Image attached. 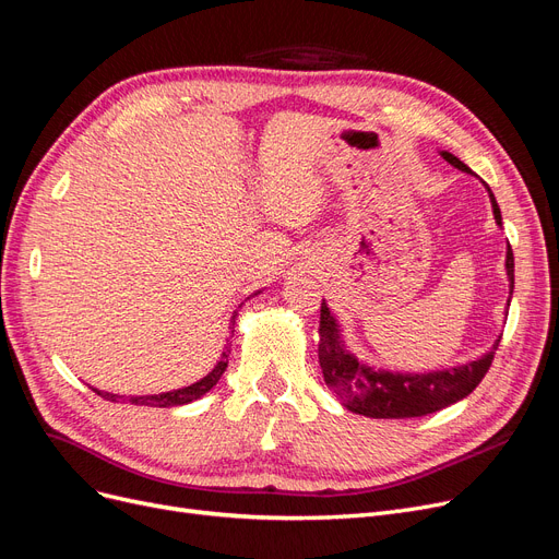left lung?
Returning a JSON list of instances; mask_svg holds the SVG:
<instances>
[{"mask_svg": "<svg viewBox=\"0 0 559 559\" xmlns=\"http://www.w3.org/2000/svg\"><path fill=\"white\" fill-rule=\"evenodd\" d=\"M441 155L445 162L459 168V171L473 174L471 168L452 153L443 151ZM489 197H491L496 224L502 226L500 207L496 203L491 189H489ZM504 266L509 276V295H512L514 293L512 247L507 249ZM498 343L500 337L496 340L491 352L459 368H445V370H436L427 374L372 370L370 366L358 362V358L345 349L337 322L324 301L320 310V366H322L324 381L335 393V397L349 411L368 418H420L468 397L479 385L484 374L489 372Z\"/></svg>", "mask_w": 559, "mask_h": 559, "instance_id": "1", "label": "left lung"}]
</instances>
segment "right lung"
<instances>
[{"mask_svg":"<svg viewBox=\"0 0 559 559\" xmlns=\"http://www.w3.org/2000/svg\"><path fill=\"white\" fill-rule=\"evenodd\" d=\"M235 318H237V312L230 318V329H233V324H235ZM228 354H230V349L226 347V352L222 354V360L216 362L214 370H212L207 377H203L201 381L191 383V385H187V388H180V391L159 393V395H141V397H134V395H132V397H123V395H114V393H103V391H98V388H93V393H98L100 397H105V400H109V402L128 400L130 404H136V406H159V408H168V406L189 404V402H193V400H199L201 395H205V393L210 391V388H214L216 381L222 379V374H224L226 368H228Z\"/></svg>","mask_w":559,"mask_h":559,"instance_id":"right-lung-1","label":"right lung"}]
</instances>
